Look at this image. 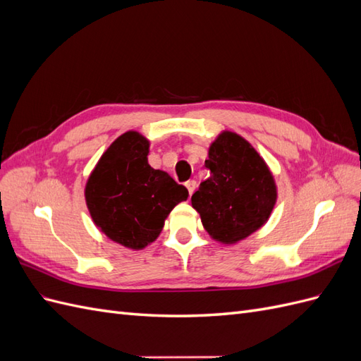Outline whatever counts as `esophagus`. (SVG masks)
I'll list each match as a JSON object with an SVG mask.
<instances>
[{
    "mask_svg": "<svg viewBox=\"0 0 361 361\" xmlns=\"http://www.w3.org/2000/svg\"><path fill=\"white\" fill-rule=\"evenodd\" d=\"M185 185H187V188H188L190 195H192V192L195 191V188H197V182H195V180H188V182L185 183Z\"/></svg>",
    "mask_w": 361,
    "mask_h": 361,
    "instance_id": "1",
    "label": "esophagus"
}]
</instances>
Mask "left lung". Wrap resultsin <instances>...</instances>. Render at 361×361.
Here are the masks:
<instances>
[{"label":"left lung","instance_id":"8db88e82","mask_svg":"<svg viewBox=\"0 0 361 361\" xmlns=\"http://www.w3.org/2000/svg\"><path fill=\"white\" fill-rule=\"evenodd\" d=\"M204 166L211 176L191 197L204 231L224 245L257 232L277 202V185L265 159L245 138L223 130L211 143Z\"/></svg>","mask_w":361,"mask_h":361}]
</instances>
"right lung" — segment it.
<instances>
[{"label": "right lung", "mask_w": 361, "mask_h": 361, "mask_svg": "<svg viewBox=\"0 0 361 361\" xmlns=\"http://www.w3.org/2000/svg\"><path fill=\"white\" fill-rule=\"evenodd\" d=\"M149 140L137 130L116 138L85 183L93 223L111 241L143 250L159 236L164 221L188 190L169 173L149 166Z\"/></svg>", "instance_id": "obj_1"}]
</instances>
